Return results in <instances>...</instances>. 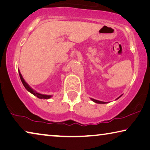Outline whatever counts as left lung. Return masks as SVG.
I'll return each mask as SVG.
<instances>
[{"instance_id":"left-lung-1","label":"left lung","mask_w":150,"mask_h":150,"mask_svg":"<svg viewBox=\"0 0 150 150\" xmlns=\"http://www.w3.org/2000/svg\"><path fill=\"white\" fill-rule=\"evenodd\" d=\"M122 96H122H120V97H117V99H119L120 98V97H121ZM91 100L93 101V102H95V103H100V104H105V103H109V102H104V101H99V100H96V99H93V98H91Z\"/></svg>"}]
</instances>
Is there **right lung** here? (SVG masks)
<instances>
[{"mask_svg":"<svg viewBox=\"0 0 150 150\" xmlns=\"http://www.w3.org/2000/svg\"><path fill=\"white\" fill-rule=\"evenodd\" d=\"M18 73H19L21 80V81H22V83H23L24 87H25V89H27L28 92H30V93H32L33 95H34L35 96H37L38 98H39V99H50V98H51V97H52V96H51V95H44V94L39 93H37V91H35L34 89H32V88L30 87L29 85H28V84L27 83V82L25 81V79H23V76H22V75H21V73L19 70H18Z\"/></svg>","mask_w":150,"mask_h":150,"instance_id":"right-lung-1","label":"right lung"}]
</instances>
